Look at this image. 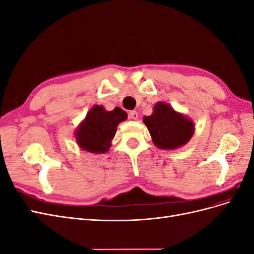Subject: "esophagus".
<instances>
[{
	"label": "esophagus",
	"mask_w": 254,
	"mask_h": 254,
	"mask_svg": "<svg viewBox=\"0 0 254 254\" xmlns=\"http://www.w3.org/2000/svg\"><path fill=\"white\" fill-rule=\"evenodd\" d=\"M128 117H129V119L137 120V118H139V114H137V112L135 110H132V111H129Z\"/></svg>",
	"instance_id": "34e87169"
}]
</instances>
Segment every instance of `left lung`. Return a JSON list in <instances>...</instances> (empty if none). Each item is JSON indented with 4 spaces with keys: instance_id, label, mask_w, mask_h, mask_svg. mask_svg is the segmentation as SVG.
<instances>
[{
    "instance_id": "obj_1",
    "label": "left lung",
    "mask_w": 254,
    "mask_h": 254,
    "mask_svg": "<svg viewBox=\"0 0 254 254\" xmlns=\"http://www.w3.org/2000/svg\"><path fill=\"white\" fill-rule=\"evenodd\" d=\"M152 142L161 149H176L187 144L194 133V124L165 103H158L153 113L144 118Z\"/></svg>"
}]
</instances>
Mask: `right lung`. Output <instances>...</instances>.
Listing matches in <instances>:
<instances>
[{"mask_svg":"<svg viewBox=\"0 0 254 254\" xmlns=\"http://www.w3.org/2000/svg\"><path fill=\"white\" fill-rule=\"evenodd\" d=\"M126 119L127 113L119 107L106 111L103 106H94L76 131V140L84 150L104 153L110 148L118 125Z\"/></svg>","mask_w":254,"mask_h":254,"instance_id":"add662e5","label":"right lung"}]
</instances>
